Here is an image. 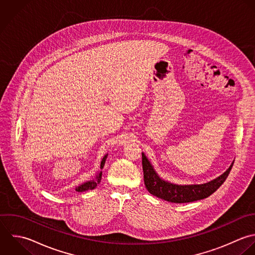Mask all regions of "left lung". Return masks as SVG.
I'll use <instances>...</instances> for the list:
<instances>
[{
  "mask_svg": "<svg viewBox=\"0 0 255 255\" xmlns=\"http://www.w3.org/2000/svg\"><path fill=\"white\" fill-rule=\"evenodd\" d=\"M233 165L223 175L209 183L201 185H176L161 179L145 154L142 153L144 182L148 192L157 198L176 204L192 203L210 197L227 180Z\"/></svg>",
  "mask_w": 255,
  "mask_h": 255,
  "instance_id": "8db88e82",
  "label": "left lung"
}]
</instances>
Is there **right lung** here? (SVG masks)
<instances>
[{"label":"right lung","instance_id":"1","mask_svg":"<svg viewBox=\"0 0 255 255\" xmlns=\"http://www.w3.org/2000/svg\"><path fill=\"white\" fill-rule=\"evenodd\" d=\"M107 156H108V154H106V155L103 157V159H102V161H101L100 169H102V168H103V166H104V164H105V161H106ZM101 178H102V172L100 171V172H99V174L96 176L95 180L88 181V182H86V183H84V184H82V185L78 186V187L75 189V191H76V192L81 193V192H85V191H88V190H93V189H95V188H96V186L100 183Z\"/></svg>","mask_w":255,"mask_h":255}]
</instances>
